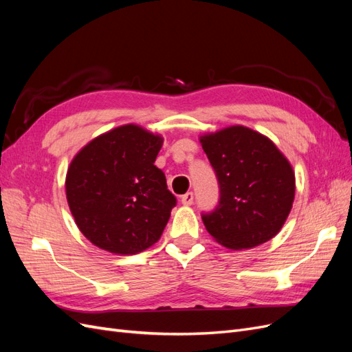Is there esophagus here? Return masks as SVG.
<instances>
[{"label":"esophagus","instance_id":"obj_1","mask_svg":"<svg viewBox=\"0 0 352 352\" xmlns=\"http://www.w3.org/2000/svg\"><path fill=\"white\" fill-rule=\"evenodd\" d=\"M180 202H182L184 206H190L194 202V194L192 192H186L185 195L180 197Z\"/></svg>","mask_w":352,"mask_h":352}]
</instances>
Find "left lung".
Returning <instances> with one entry per match:
<instances>
[{
    "label": "left lung",
    "mask_w": 352,
    "mask_h": 352,
    "mask_svg": "<svg viewBox=\"0 0 352 352\" xmlns=\"http://www.w3.org/2000/svg\"><path fill=\"white\" fill-rule=\"evenodd\" d=\"M199 142L220 188L219 206L202 214L212 239L248 250L278 235L295 197V173L279 148L239 124L202 135Z\"/></svg>",
    "instance_id": "obj_1"
}]
</instances>
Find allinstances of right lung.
Returning <instances> with one entry per match:
<instances>
[{
    "label": "right lung",
    "instance_id": "right-lung-1",
    "mask_svg": "<svg viewBox=\"0 0 352 352\" xmlns=\"http://www.w3.org/2000/svg\"><path fill=\"white\" fill-rule=\"evenodd\" d=\"M163 138L123 124L74 155L66 175L72 216L95 247L132 255L154 245L176 206L166 176L154 166Z\"/></svg>",
    "mask_w": 352,
    "mask_h": 352
}]
</instances>
